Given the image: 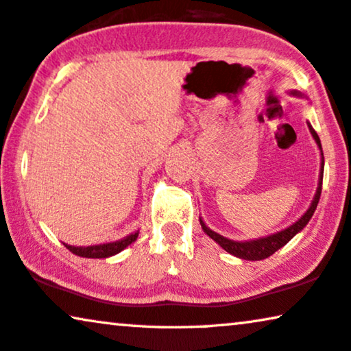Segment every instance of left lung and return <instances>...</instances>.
Here are the masks:
<instances>
[{"instance_id":"8db88e82","label":"left lung","mask_w":351,"mask_h":351,"mask_svg":"<svg viewBox=\"0 0 351 351\" xmlns=\"http://www.w3.org/2000/svg\"><path fill=\"white\" fill-rule=\"evenodd\" d=\"M291 93H293V95H299V92H291ZM308 128H310V133H312V136L315 138V141H317L319 151H322V141H319L318 133L313 130V127L310 124H308ZM323 170H324V157H323V151H322V170H319V181H318L317 194H315L312 205H310V208L305 211L302 218H300L299 221H295V223L293 226H289L288 229L276 232V234H274V235L264 237V239L250 240V241H234V240L226 239V237L216 234V232L211 230L210 227H206L204 221H202V218H200L202 229H204V232L210 237V239H213L219 246H223L227 253L234 254V256H237V258L246 259V261H261V259L269 258V256H272L275 251H278L281 246H285L286 243H288V241L293 239L298 232L302 230L304 227L307 226L310 218L313 216L315 210H317L318 202H319V195H322Z\"/></svg>"}]
</instances>
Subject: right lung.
Returning <instances> with one entry per match:
<instances>
[{
    "label": "right lung",
    "mask_w": 351,
    "mask_h": 351,
    "mask_svg": "<svg viewBox=\"0 0 351 351\" xmlns=\"http://www.w3.org/2000/svg\"><path fill=\"white\" fill-rule=\"evenodd\" d=\"M138 232L135 234H130L124 237V239L117 240V241H111V243H103V245H92V246H71L66 245L68 250L71 251L73 254L81 256V258H92V259H101V258H110V256H114L117 253H121L122 250H125L128 245L133 243L136 240Z\"/></svg>",
    "instance_id": "add662e5"
}]
</instances>
